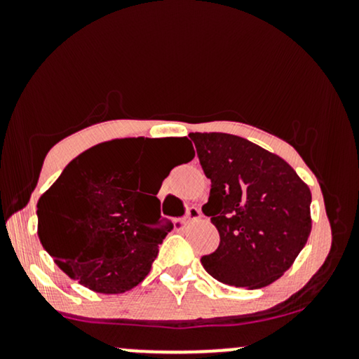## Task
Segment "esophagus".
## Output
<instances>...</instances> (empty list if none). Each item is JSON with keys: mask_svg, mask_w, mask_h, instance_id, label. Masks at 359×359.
I'll list each match as a JSON object with an SVG mask.
<instances>
[{"mask_svg": "<svg viewBox=\"0 0 359 359\" xmlns=\"http://www.w3.org/2000/svg\"><path fill=\"white\" fill-rule=\"evenodd\" d=\"M203 217V212H201L199 208H196V205H191V208L187 209V214H185L184 221L185 222H191V221H197Z\"/></svg>", "mask_w": 359, "mask_h": 359, "instance_id": "obj_1", "label": "esophagus"}]
</instances>
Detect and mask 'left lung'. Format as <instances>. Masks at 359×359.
<instances>
[{
    "mask_svg": "<svg viewBox=\"0 0 359 359\" xmlns=\"http://www.w3.org/2000/svg\"><path fill=\"white\" fill-rule=\"evenodd\" d=\"M208 179L203 212L219 246L201 263L234 287L262 288L278 280L311 234V189L283 158L228 133H191Z\"/></svg>",
    "mask_w": 359,
    "mask_h": 359,
    "instance_id": "obj_1",
    "label": "left lung"
}]
</instances>
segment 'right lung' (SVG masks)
I'll return each instance as SVG.
<instances>
[{"label":"right lung","mask_w":359,"mask_h":359,"mask_svg":"<svg viewBox=\"0 0 359 359\" xmlns=\"http://www.w3.org/2000/svg\"><path fill=\"white\" fill-rule=\"evenodd\" d=\"M150 142L119 138L82 151L36 204L43 248L69 277L97 294L137 287L172 229L156 199L170 170L154 172L148 194L138 191L140 172L154 156ZM167 142L184 163L194 158L185 137Z\"/></svg>","instance_id":"add662e5"}]
</instances>
